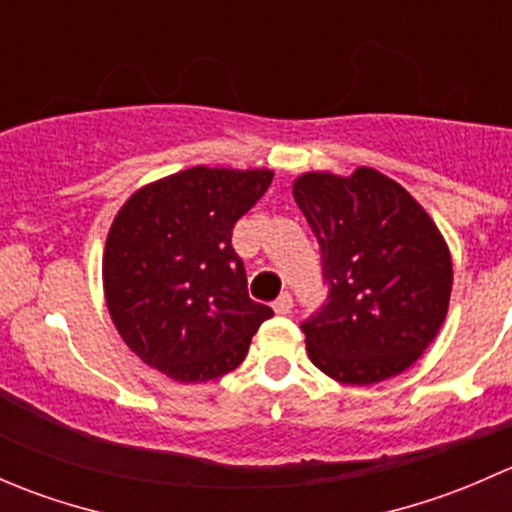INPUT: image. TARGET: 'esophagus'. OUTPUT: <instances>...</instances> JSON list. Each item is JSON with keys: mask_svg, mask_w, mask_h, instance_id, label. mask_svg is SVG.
I'll return each mask as SVG.
<instances>
[{"mask_svg": "<svg viewBox=\"0 0 512 512\" xmlns=\"http://www.w3.org/2000/svg\"><path fill=\"white\" fill-rule=\"evenodd\" d=\"M272 309H275L277 314H289V312H292V294L282 292L280 297L275 299V304H272Z\"/></svg>", "mask_w": 512, "mask_h": 512, "instance_id": "esophagus-1", "label": "esophagus"}]
</instances>
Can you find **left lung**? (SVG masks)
<instances>
[{
    "label": "left lung",
    "mask_w": 512,
    "mask_h": 512,
    "mask_svg": "<svg viewBox=\"0 0 512 512\" xmlns=\"http://www.w3.org/2000/svg\"><path fill=\"white\" fill-rule=\"evenodd\" d=\"M292 193L329 285L327 304L302 322L312 364L352 386L406 371L436 339L451 299V252L436 223L374 168L304 173Z\"/></svg>",
    "instance_id": "obj_1"
}]
</instances>
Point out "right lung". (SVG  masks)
<instances>
[{
	"mask_svg": "<svg viewBox=\"0 0 512 512\" xmlns=\"http://www.w3.org/2000/svg\"><path fill=\"white\" fill-rule=\"evenodd\" d=\"M272 170L195 168L143 185L113 218L103 294L143 364L183 384L237 369L270 319L252 302L232 227L265 195Z\"/></svg>",
	"mask_w": 512,
	"mask_h": 512,
	"instance_id": "obj_1",
	"label": "right lung"
}]
</instances>
